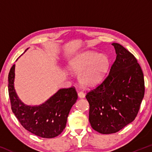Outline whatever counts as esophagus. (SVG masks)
I'll use <instances>...</instances> for the list:
<instances>
[{
  "instance_id": "obj_1",
  "label": "esophagus",
  "mask_w": 152,
  "mask_h": 152,
  "mask_svg": "<svg viewBox=\"0 0 152 152\" xmlns=\"http://www.w3.org/2000/svg\"><path fill=\"white\" fill-rule=\"evenodd\" d=\"M78 97L79 98H84V93L83 92H82V91L78 92Z\"/></svg>"
}]
</instances>
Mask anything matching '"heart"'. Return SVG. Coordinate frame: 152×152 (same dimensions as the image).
Returning a JSON list of instances; mask_svg holds the SVG:
<instances>
[{
    "label": "heart",
    "mask_w": 152,
    "mask_h": 152,
    "mask_svg": "<svg viewBox=\"0 0 152 152\" xmlns=\"http://www.w3.org/2000/svg\"><path fill=\"white\" fill-rule=\"evenodd\" d=\"M110 61L107 56L93 51H87L74 58L70 63V69L80 74L79 80L85 86H94L103 80L109 71Z\"/></svg>",
    "instance_id": "1"
}]
</instances>
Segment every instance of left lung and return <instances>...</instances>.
I'll use <instances>...</instances> for the list:
<instances>
[{"label": "left lung", "instance_id": "left-lung-1", "mask_svg": "<svg viewBox=\"0 0 152 152\" xmlns=\"http://www.w3.org/2000/svg\"><path fill=\"white\" fill-rule=\"evenodd\" d=\"M112 45L117 57L109 74L86 95L91 127L102 134L116 133L132 123L145 92L143 74L137 59L121 45Z\"/></svg>", "mask_w": 152, "mask_h": 152}]
</instances>
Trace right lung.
I'll use <instances>...</instances> for the list:
<instances>
[{
    "mask_svg": "<svg viewBox=\"0 0 152 152\" xmlns=\"http://www.w3.org/2000/svg\"><path fill=\"white\" fill-rule=\"evenodd\" d=\"M15 64L9 73V95L12 113L23 127L43 138H53L66 127L67 118L78 94L75 87L61 88L45 103L37 107L26 106L20 101L14 88Z\"/></svg>",
    "mask_w": 152,
    "mask_h": 152,
    "instance_id": "add662e5",
    "label": "right lung"
}]
</instances>
